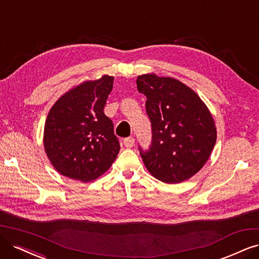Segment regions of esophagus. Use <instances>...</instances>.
<instances>
[{"label":"esophagus","mask_w":259,"mask_h":259,"mask_svg":"<svg viewBox=\"0 0 259 259\" xmlns=\"http://www.w3.org/2000/svg\"><path fill=\"white\" fill-rule=\"evenodd\" d=\"M123 145L126 146L127 148H131L133 145H135V139H133L132 137L126 138L123 140Z\"/></svg>","instance_id":"esophagus-1"}]
</instances>
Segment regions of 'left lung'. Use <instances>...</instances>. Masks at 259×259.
<instances>
[{"label": "left lung", "instance_id": "left-lung-1", "mask_svg": "<svg viewBox=\"0 0 259 259\" xmlns=\"http://www.w3.org/2000/svg\"><path fill=\"white\" fill-rule=\"evenodd\" d=\"M138 91L146 96L151 144L140 155L149 173L165 184L194 176L209 159L217 141L212 115L189 86L169 76L139 75Z\"/></svg>", "mask_w": 259, "mask_h": 259}]
</instances>
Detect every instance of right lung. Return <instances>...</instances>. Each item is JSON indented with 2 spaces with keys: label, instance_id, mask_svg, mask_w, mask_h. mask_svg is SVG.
Wrapping results in <instances>:
<instances>
[{
  "label": "right lung",
  "instance_id": "add662e5",
  "mask_svg": "<svg viewBox=\"0 0 259 259\" xmlns=\"http://www.w3.org/2000/svg\"><path fill=\"white\" fill-rule=\"evenodd\" d=\"M114 78L85 81L65 93L45 123L46 154L60 174L82 183L97 179L116 159L120 145L103 108Z\"/></svg>",
  "mask_w": 259,
  "mask_h": 259
}]
</instances>
